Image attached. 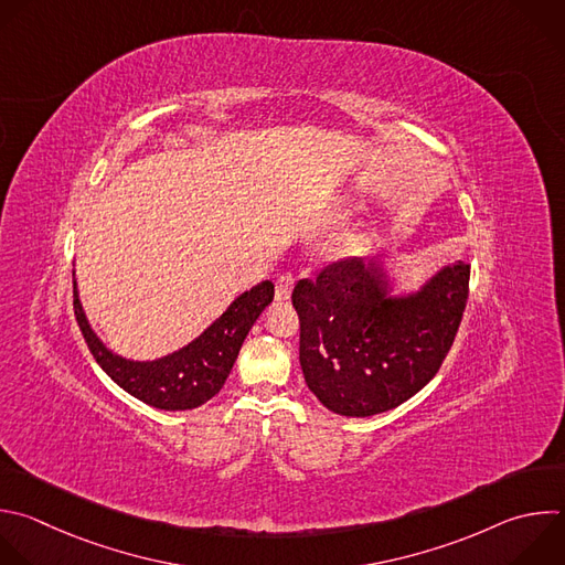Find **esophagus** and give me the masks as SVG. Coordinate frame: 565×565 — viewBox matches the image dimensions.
<instances>
[{
  "instance_id": "1",
  "label": "esophagus",
  "mask_w": 565,
  "mask_h": 565,
  "mask_svg": "<svg viewBox=\"0 0 565 565\" xmlns=\"http://www.w3.org/2000/svg\"><path fill=\"white\" fill-rule=\"evenodd\" d=\"M292 286H295V277L290 273L279 275L277 281H275V299L277 301H288L290 292H292Z\"/></svg>"
}]
</instances>
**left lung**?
Returning <instances> with one entry per match:
<instances>
[{
	"label": "left lung",
	"instance_id": "left-lung-1",
	"mask_svg": "<svg viewBox=\"0 0 565 565\" xmlns=\"http://www.w3.org/2000/svg\"><path fill=\"white\" fill-rule=\"evenodd\" d=\"M470 266L448 264L399 290L386 257L328 266L292 290L310 393L343 417H372L417 395L446 359L468 301Z\"/></svg>",
	"mask_w": 565,
	"mask_h": 565
}]
</instances>
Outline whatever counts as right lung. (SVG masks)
<instances>
[{
	"label": "right lung",
	"instance_id": "obj_1",
	"mask_svg": "<svg viewBox=\"0 0 565 565\" xmlns=\"http://www.w3.org/2000/svg\"><path fill=\"white\" fill-rule=\"evenodd\" d=\"M75 317L82 334L108 377L135 399L159 411H193L213 399L226 384L246 334L275 297L273 281L242 292L202 334L157 359H126L113 352L93 330L73 279Z\"/></svg>",
	"mask_w": 565,
	"mask_h": 565
}]
</instances>
